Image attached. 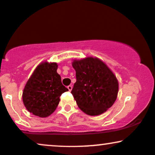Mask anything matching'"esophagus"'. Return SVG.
<instances>
[{
  "label": "esophagus",
  "instance_id": "esophagus-1",
  "mask_svg": "<svg viewBox=\"0 0 155 155\" xmlns=\"http://www.w3.org/2000/svg\"><path fill=\"white\" fill-rule=\"evenodd\" d=\"M67 88L68 89L69 91H71V90H72V86H71V85H69V86H68Z\"/></svg>",
  "mask_w": 155,
  "mask_h": 155
}]
</instances>
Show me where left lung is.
<instances>
[{"instance_id": "left-lung-1", "label": "left lung", "mask_w": 155, "mask_h": 155, "mask_svg": "<svg viewBox=\"0 0 155 155\" xmlns=\"http://www.w3.org/2000/svg\"><path fill=\"white\" fill-rule=\"evenodd\" d=\"M76 81L71 93L77 106L90 116H97L111 108L116 101L119 83L114 73L97 58L74 60Z\"/></svg>"}]
</instances>
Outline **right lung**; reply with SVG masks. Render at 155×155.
<instances>
[{
    "label": "right lung",
    "instance_id": "right-lung-1",
    "mask_svg": "<svg viewBox=\"0 0 155 155\" xmlns=\"http://www.w3.org/2000/svg\"><path fill=\"white\" fill-rule=\"evenodd\" d=\"M56 63L39 64L27 81L22 92L23 104L35 116L47 117L55 111L60 97L68 89L57 72Z\"/></svg>",
    "mask_w": 155,
    "mask_h": 155
}]
</instances>
